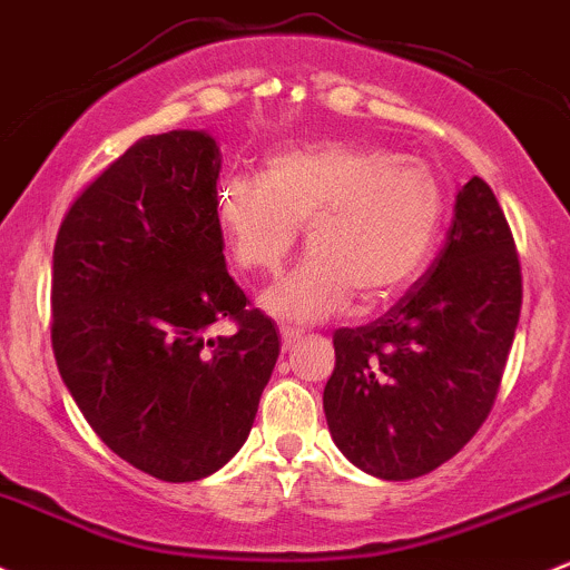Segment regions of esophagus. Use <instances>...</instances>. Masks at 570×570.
<instances>
[{"mask_svg":"<svg viewBox=\"0 0 570 570\" xmlns=\"http://www.w3.org/2000/svg\"><path fill=\"white\" fill-rule=\"evenodd\" d=\"M299 337H303V333H299V330H295V327H284V330H281V346L292 348V346H295V343L299 341Z\"/></svg>","mask_w":570,"mask_h":570,"instance_id":"1","label":"esophagus"}]
</instances>
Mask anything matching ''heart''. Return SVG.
<instances>
[{"mask_svg":"<svg viewBox=\"0 0 570 570\" xmlns=\"http://www.w3.org/2000/svg\"><path fill=\"white\" fill-rule=\"evenodd\" d=\"M441 218V184L424 161L337 142L275 154L262 178L233 175L216 191L240 271H278L305 227L308 256L262 295L286 324L322 322L352 292L362 305L395 297L430 259Z\"/></svg>","mask_w":570,"mask_h":570,"instance_id":"1","label":"heart"}]
</instances>
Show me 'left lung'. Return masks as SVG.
I'll return each mask as SVG.
<instances>
[{
  "label": "left lung",
  "instance_id": "1",
  "mask_svg": "<svg viewBox=\"0 0 570 570\" xmlns=\"http://www.w3.org/2000/svg\"><path fill=\"white\" fill-rule=\"evenodd\" d=\"M519 308L514 235L490 186L471 178L430 271L376 322L335 330L324 386L335 446L390 481L452 460L495 405Z\"/></svg>",
  "mask_w": 570,
  "mask_h": 570
}]
</instances>
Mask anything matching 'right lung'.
I'll use <instances>...</instances> for the list:
<instances>
[{
    "instance_id": "obj_1",
    "label": "right lung",
    "mask_w": 570,
    "mask_h": 570,
    "mask_svg": "<svg viewBox=\"0 0 570 570\" xmlns=\"http://www.w3.org/2000/svg\"><path fill=\"white\" fill-rule=\"evenodd\" d=\"M218 170L210 135L140 137L78 194L53 246L61 379L105 446L161 481L208 476L246 443L281 352L227 273ZM222 317L236 335L208 338Z\"/></svg>"
}]
</instances>
